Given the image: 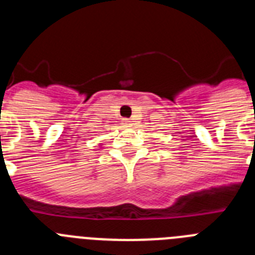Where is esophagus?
<instances>
[{
	"label": "esophagus",
	"instance_id": "esophagus-1",
	"mask_svg": "<svg viewBox=\"0 0 255 255\" xmlns=\"http://www.w3.org/2000/svg\"><path fill=\"white\" fill-rule=\"evenodd\" d=\"M124 124H125V125H130V123H131V121L129 120V119H124Z\"/></svg>",
	"mask_w": 255,
	"mask_h": 255
}]
</instances>
